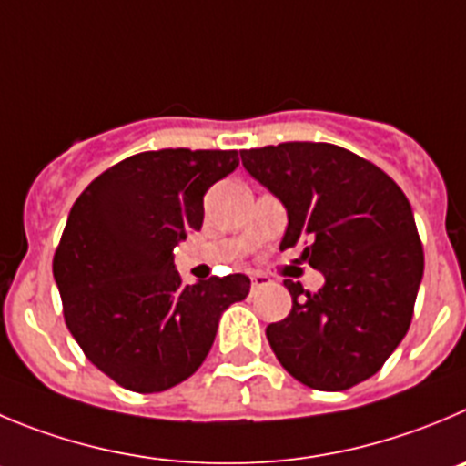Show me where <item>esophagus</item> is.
I'll use <instances>...</instances> for the list:
<instances>
[{"label":"esophagus","mask_w":466,"mask_h":466,"mask_svg":"<svg viewBox=\"0 0 466 466\" xmlns=\"http://www.w3.org/2000/svg\"><path fill=\"white\" fill-rule=\"evenodd\" d=\"M268 282L271 280H268L267 276H262V273H250V289H253V292H258V289L267 287Z\"/></svg>","instance_id":"esophagus-1"}]
</instances>
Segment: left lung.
<instances>
[{
  "label": "left lung",
  "mask_w": 466,
  "mask_h": 466,
  "mask_svg": "<svg viewBox=\"0 0 466 466\" xmlns=\"http://www.w3.org/2000/svg\"><path fill=\"white\" fill-rule=\"evenodd\" d=\"M243 167L287 211L280 248L324 276L317 294L285 280L292 312L267 326L294 380L345 390L368 380L402 342L423 280V246L410 199L389 174L326 142L241 151Z\"/></svg>",
  "instance_id": "obj_1"
}]
</instances>
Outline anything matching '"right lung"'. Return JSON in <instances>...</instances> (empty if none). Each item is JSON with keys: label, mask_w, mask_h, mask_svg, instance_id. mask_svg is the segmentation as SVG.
Wrapping results in <instances>:
<instances>
[{"label": "right lung", "mask_w": 466, "mask_h": 466, "mask_svg": "<svg viewBox=\"0 0 466 466\" xmlns=\"http://www.w3.org/2000/svg\"><path fill=\"white\" fill-rule=\"evenodd\" d=\"M237 151L135 154L96 177L68 213L52 273L71 336L119 386L160 393L207 359L220 315L250 292L243 273L184 285L174 248L202 228L204 193Z\"/></svg>", "instance_id": "add662e5"}]
</instances>
